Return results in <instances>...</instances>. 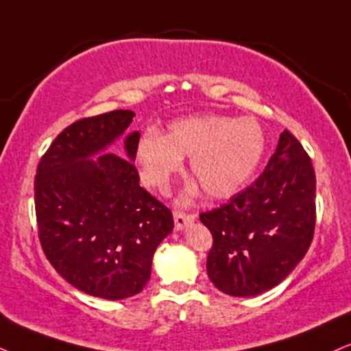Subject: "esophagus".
I'll return each instance as SVG.
<instances>
[{
	"label": "esophagus",
	"instance_id": "obj_1",
	"mask_svg": "<svg viewBox=\"0 0 351 351\" xmlns=\"http://www.w3.org/2000/svg\"><path fill=\"white\" fill-rule=\"evenodd\" d=\"M195 219H197V215H185V213H180V211H176L174 213V223H176L177 231H182L187 224L193 223Z\"/></svg>",
	"mask_w": 351,
	"mask_h": 351
}]
</instances>
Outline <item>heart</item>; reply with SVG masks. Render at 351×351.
<instances>
[{
	"mask_svg": "<svg viewBox=\"0 0 351 351\" xmlns=\"http://www.w3.org/2000/svg\"><path fill=\"white\" fill-rule=\"evenodd\" d=\"M267 149L265 130L252 117L192 115L169 123L166 135L146 130L136 161L146 187L166 193L190 158V174L215 200L236 195L252 179ZM198 185H190L187 197Z\"/></svg>",
	"mask_w": 351,
	"mask_h": 351,
	"instance_id": "obj_1",
	"label": "heart"
}]
</instances>
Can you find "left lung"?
Wrapping results in <instances>:
<instances>
[{
  "label": "left lung",
  "mask_w": 351,
  "mask_h": 351,
  "mask_svg": "<svg viewBox=\"0 0 351 351\" xmlns=\"http://www.w3.org/2000/svg\"><path fill=\"white\" fill-rule=\"evenodd\" d=\"M213 236L208 278L229 296L275 288L308 252L315 224V174L309 156L288 130L252 185L200 215Z\"/></svg>",
  "instance_id": "1"
}]
</instances>
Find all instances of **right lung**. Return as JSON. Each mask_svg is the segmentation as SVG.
I'll use <instances>...</instances> for the list:
<instances>
[{
    "label": "right lung",
    "instance_id": "right-lung-1",
    "mask_svg": "<svg viewBox=\"0 0 351 351\" xmlns=\"http://www.w3.org/2000/svg\"><path fill=\"white\" fill-rule=\"evenodd\" d=\"M135 112L112 110L64 128L37 167L36 215L43 252L71 287L104 300L138 295L158 245L174 228L171 210L140 187ZM125 135V158L106 149Z\"/></svg>",
    "mask_w": 351,
    "mask_h": 351
}]
</instances>
